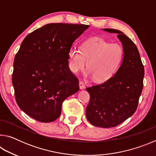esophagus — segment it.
<instances>
[{"mask_svg": "<svg viewBox=\"0 0 156 156\" xmlns=\"http://www.w3.org/2000/svg\"><path fill=\"white\" fill-rule=\"evenodd\" d=\"M79 87H80V89H84V87H85V86H84V84L83 83V82H80L79 83Z\"/></svg>", "mask_w": 156, "mask_h": 156, "instance_id": "34e87169", "label": "esophagus"}]
</instances>
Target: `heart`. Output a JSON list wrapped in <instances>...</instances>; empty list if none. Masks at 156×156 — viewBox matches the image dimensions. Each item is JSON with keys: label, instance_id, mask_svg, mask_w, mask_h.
<instances>
[{"label": "heart", "instance_id": "obj_1", "mask_svg": "<svg viewBox=\"0 0 156 156\" xmlns=\"http://www.w3.org/2000/svg\"><path fill=\"white\" fill-rule=\"evenodd\" d=\"M123 49L118 44H110L100 38L88 39L80 49L72 47L68 53L69 65L73 73L84 69L87 78L96 82L109 80L116 72L123 59Z\"/></svg>", "mask_w": 156, "mask_h": 156}]
</instances>
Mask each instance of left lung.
I'll list each match as a JSON object with an SVG mask.
<instances>
[{"label":"left lung","mask_w":156,"mask_h":156,"mask_svg":"<svg viewBox=\"0 0 156 156\" xmlns=\"http://www.w3.org/2000/svg\"><path fill=\"white\" fill-rule=\"evenodd\" d=\"M103 30L118 34L123 59L112 78L86 89L90 95L86 117L92 125L109 128L120 125L135 113L143 88L144 69L138 49L128 36L113 29Z\"/></svg>","instance_id":"left-lung-1"}]
</instances>
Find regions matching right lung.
<instances>
[{
    "label": "right lung",
    "instance_id": "add662e5",
    "mask_svg": "<svg viewBox=\"0 0 156 156\" xmlns=\"http://www.w3.org/2000/svg\"><path fill=\"white\" fill-rule=\"evenodd\" d=\"M86 25L49 23L25 37L16 55L12 84L20 109L42 122L56 120L62 102L79 90L68 53Z\"/></svg>",
    "mask_w": 156,
    "mask_h": 156
}]
</instances>
